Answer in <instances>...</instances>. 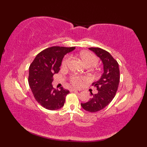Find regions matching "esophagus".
Masks as SVG:
<instances>
[{
  "label": "esophagus",
  "mask_w": 147,
  "mask_h": 147,
  "mask_svg": "<svg viewBox=\"0 0 147 147\" xmlns=\"http://www.w3.org/2000/svg\"><path fill=\"white\" fill-rule=\"evenodd\" d=\"M70 91L71 92H78V90L74 89V88H71Z\"/></svg>",
  "instance_id": "obj_1"
}]
</instances>
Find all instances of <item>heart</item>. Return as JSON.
<instances>
[{
	"label": "heart",
	"instance_id": "heart-1",
	"mask_svg": "<svg viewBox=\"0 0 147 147\" xmlns=\"http://www.w3.org/2000/svg\"><path fill=\"white\" fill-rule=\"evenodd\" d=\"M80 57L81 60L82 61L83 64H85L86 66H94L96 64L98 63V59L96 58L95 56L92 53L89 52H82L80 54ZM70 57L67 56L65 57L64 61H62V66L66 67L67 64L69 62ZM86 80L85 77L83 76H73L70 79L71 83L72 85H73L75 86H78L82 85L83 82H85Z\"/></svg>",
	"mask_w": 147,
	"mask_h": 147
}]
</instances>
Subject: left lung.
<instances>
[{
    "label": "left lung",
    "mask_w": 147,
    "mask_h": 147,
    "mask_svg": "<svg viewBox=\"0 0 147 147\" xmlns=\"http://www.w3.org/2000/svg\"><path fill=\"white\" fill-rule=\"evenodd\" d=\"M89 50L93 51L100 59L103 63L104 73L98 81L92 83L96 87L98 93L93 94L89 100L81 104L83 109L90 112H96L107 106L115 95L120 80L119 64L113 57L108 52L98 47H90Z\"/></svg>",
    "instance_id": "1"
}]
</instances>
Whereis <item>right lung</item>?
Listing matches in <instances>:
<instances>
[{"instance_id":"obj_1","label":"right lung","mask_w":147,"mask_h":147,"mask_svg":"<svg viewBox=\"0 0 147 147\" xmlns=\"http://www.w3.org/2000/svg\"><path fill=\"white\" fill-rule=\"evenodd\" d=\"M73 47L54 46L43 50L37 54L29 67L28 83L36 100L48 110L54 111L64 106L65 96L69 93L61 87L53 88V75L60 70L62 59Z\"/></svg>"}]
</instances>
